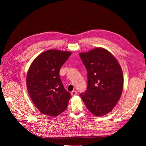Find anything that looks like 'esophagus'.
I'll return each mask as SVG.
<instances>
[{
	"label": "esophagus",
	"instance_id": "34e87169",
	"mask_svg": "<svg viewBox=\"0 0 146 146\" xmlns=\"http://www.w3.org/2000/svg\"><path fill=\"white\" fill-rule=\"evenodd\" d=\"M70 94H71L72 96H74L77 94V91H73L71 92H70Z\"/></svg>",
	"mask_w": 146,
	"mask_h": 146
}]
</instances>
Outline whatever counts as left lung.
<instances>
[{
	"mask_svg": "<svg viewBox=\"0 0 146 146\" xmlns=\"http://www.w3.org/2000/svg\"><path fill=\"white\" fill-rule=\"evenodd\" d=\"M88 72V86L80 96L89 111L97 116L111 112L123 90L121 66L111 53L97 47L80 54Z\"/></svg>",
	"mask_w": 146,
	"mask_h": 146,
	"instance_id": "8db88e82",
	"label": "left lung"
}]
</instances>
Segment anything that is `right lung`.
<instances>
[{"label": "right lung", "mask_w": 146, "mask_h": 146, "mask_svg": "<svg viewBox=\"0 0 146 146\" xmlns=\"http://www.w3.org/2000/svg\"><path fill=\"white\" fill-rule=\"evenodd\" d=\"M72 52L48 50L39 54L31 64L26 83L31 99L39 111L56 116L68 107L70 98L60 77V69Z\"/></svg>", "instance_id": "obj_1"}]
</instances>
